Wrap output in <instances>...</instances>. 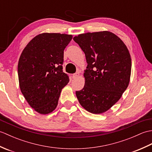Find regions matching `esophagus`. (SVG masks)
Masks as SVG:
<instances>
[{"instance_id": "1", "label": "esophagus", "mask_w": 152, "mask_h": 152, "mask_svg": "<svg viewBox=\"0 0 152 152\" xmlns=\"http://www.w3.org/2000/svg\"><path fill=\"white\" fill-rule=\"evenodd\" d=\"M79 75H80L79 72H76V73H74V74H72V77L73 79H75V78H78V77L79 76Z\"/></svg>"}]
</instances>
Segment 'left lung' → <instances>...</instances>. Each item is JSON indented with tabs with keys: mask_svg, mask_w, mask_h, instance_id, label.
<instances>
[{
	"mask_svg": "<svg viewBox=\"0 0 152 152\" xmlns=\"http://www.w3.org/2000/svg\"><path fill=\"white\" fill-rule=\"evenodd\" d=\"M73 40L86 55L85 86L76 91L80 104L92 114L107 111L121 98L130 81L131 59L127 46L109 31L88 33Z\"/></svg>",
	"mask_w": 152,
	"mask_h": 152,
	"instance_id": "1",
	"label": "left lung"
}]
</instances>
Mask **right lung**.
I'll list each match as a JSON object with an SVG mask.
<instances>
[{"instance_id": "right-lung-1", "label": "right lung", "mask_w": 152, "mask_h": 152, "mask_svg": "<svg viewBox=\"0 0 152 152\" xmlns=\"http://www.w3.org/2000/svg\"><path fill=\"white\" fill-rule=\"evenodd\" d=\"M72 35L42 33L33 38L19 57V87L35 111L48 114L56 108L62 89L69 82L63 72L64 50Z\"/></svg>"}]
</instances>
